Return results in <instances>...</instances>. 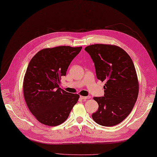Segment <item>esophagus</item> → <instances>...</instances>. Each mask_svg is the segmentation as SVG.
<instances>
[{
    "instance_id": "obj_1",
    "label": "esophagus",
    "mask_w": 157,
    "mask_h": 157,
    "mask_svg": "<svg viewBox=\"0 0 157 157\" xmlns=\"http://www.w3.org/2000/svg\"><path fill=\"white\" fill-rule=\"evenodd\" d=\"M80 98L82 100H84V101H86V100L87 99H90V96H80Z\"/></svg>"
}]
</instances>
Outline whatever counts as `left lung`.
I'll use <instances>...</instances> for the list:
<instances>
[{
  "label": "left lung",
  "instance_id": "8db88e82",
  "mask_svg": "<svg viewBox=\"0 0 157 157\" xmlns=\"http://www.w3.org/2000/svg\"><path fill=\"white\" fill-rule=\"evenodd\" d=\"M85 51L94 63L98 79L105 82L104 96L93 98L98 109L92 119L102 126L117 125L131 113L138 98L139 83L134 63L116 45L95 44Z\"/></svg>",
  "mask_w": 157,
  "mask_h": 157
}]
</instances>
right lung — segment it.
<instances>
[{
	"label": "right lung",
	"instance_id": "1",
	"mask_svg": "<svg viewBox=\"0 0 157 157\" xmlns=\"http://www.w3.org/2000/svg\"><path fill=\"white\" fill-rule=\"evenodd\" d=\"M82 47L59 46L38 51L29 61L23 84L29 111L42 124L56 126L68 118L79 95L59 88L72 60Z\"/></svg>",
	"mask_w": 157,
	"mask_h": 157
}]
</instances>
